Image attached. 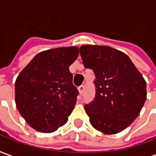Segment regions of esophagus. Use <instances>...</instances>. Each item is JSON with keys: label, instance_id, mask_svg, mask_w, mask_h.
<instances>
[{"label": "esophagus", "instance_id": "esophagus-1", "mask_svg": "<svg viewBox=\"0 0 156 156\" xmlns=\"http://www.w3.org/2000/svg\"><path fill=\"white\" fill-rule=\"evenodd\" d=\"M83 91H84V86H83V85H81L80 87H78V92H79V94L83 95Z\"/></svg>", "mask_w": 156, "mask_h": 156}]
</instances>
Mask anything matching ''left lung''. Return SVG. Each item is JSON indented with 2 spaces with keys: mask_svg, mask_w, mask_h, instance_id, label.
<instances>
[{
  "mask_svg": "<svg viewBox=\"0 0 156 156\" xmlns=\"http://www.w3.org/2000/svg\"><path fill=\"white\" fill-rule=\"evenodd\" d=\"M83 64L95 74V97L84 108L90 124L106 134L129 126L146 100V83L129 58L107 46L84 45Z\"/></svg>",
  "mask_w": 156,
  "mask_h": 156,
  "instance_id": "8db88e82",
  "label": "left lung"
}]
</instances>
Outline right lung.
Returning a JSON list of instances; mask_svg holds the SVG:
<instances>
[{"label": "right lung", "instance_id": "add662e5", "mask_svg": "<svg viewBox=\"0 0 156 156\" xmlns=\"http://www.w3.org/2000/svg\"><path fill=\"white\" fill-rule=\"evenodd\" d=\"M78 56L77 47L41 51L18 75L16 108L36 130L51 133L67 123L78 95L69 71Z\"/></svg>", "mask_w": 156, "mask_h": 156}]
</instances>
